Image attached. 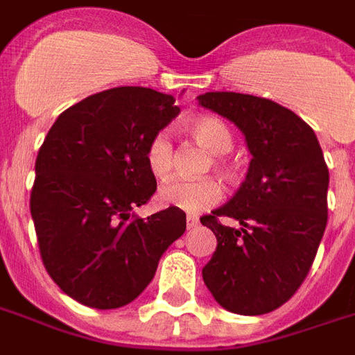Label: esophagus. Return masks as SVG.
<instances>
[{
  "label": "esophagus",
  "mask_w": 355,
  "mask_h": 355,
  "mask_svg": "<svg viewBox=\"0 0 355 355\" xmlns=\"http://www.w3.org/2000/svg\"><path fill=\"white\" fill-rule=\"evenodd\" d=\"M198 217H194V215H189L187 217V228H196L198 226Z\"/></svg>",
  "instance_id": "34e87169"
}]
</instances>
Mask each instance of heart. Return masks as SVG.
Segmentation results:
<instances>
[{
    "mask_svg": "<svg viewBox=\"0 0 355 355\" xmlns=\"http://www.w3.org/2000/svg\"><path fill=\"white\" fill-rule=\"evenodd\" d=\"M189 137L198 144L200 148L209 151V161L206 170L213 166V170L220 174L225 180L232 181L238 175L236 162L226 155L234 146L230 127L213 116H200L187 125ZM146 164L149 172L157 180H166L174 170V144L166 132H155L149 138L146 146ZM159 204L164 207H175L181 211L202 213L213 207L223 198V187L220 183L211 178L189 181V180H172L166 185H162L159 194Z\"/></svg>",
    "mask_w": 355,
    "mask_h": 355,
    "instance_id": "b5f03b06",
    "label": "heart"
}]
</instances>
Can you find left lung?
<instances>
[{
  "label": "left lung",
  "mask_w": 355,
  "mask_h": 355,
  "mask_svg": "<svg viewBox=\"0 0 355 355\" xmlns=\"http://www.w3.org/2000/svg\"><path fill=\"white\" fill-rule=\"evenodd\" d=\"M198 101L243 130L252 155L234 198L200 217L217 238L202 277L226 311L271 313L305 281L326 230L329 172L324 153L314 130L269 98L209 92ZM220 216L236 218L242 228L225 227Z\"/></svg>",
  "instance_id": "1"
}]
</instances>
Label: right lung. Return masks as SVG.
Wrapping results in <instances>:
<instances>
[{
	"mask_svg": "<svg viewBox=\"0 0 355 355\" xmlns=\"http://www.w3.org/2000/svg\"><path fill=\"white\" fill-rule=\"evenodd\" d=\"M180 108L149 87L95 93L61 112L35 161L29 209L48 275L92 309L137 300L187 217L168 207L132 218L155 194L146 146Z\"/></svg>",
	"mask_w": 355,
	"mask_h": 355,
	"instance_id": "1",
	"label": "right lung"
}]
</instances>
